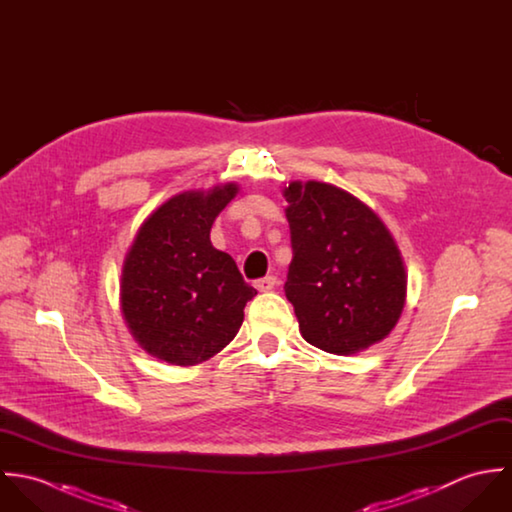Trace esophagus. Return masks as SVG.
Returning <instances> with one entry per match:
<instances>
[{"label":"esophagus","instance_id":"34e87169","mask_svg":"<svg viewBox=\"0 0 512 512\" xmlns=\"http://www.w3.org/2000/svg\"><path fill=\"white\" fill-rule=\"evenodd\" d=\"M254 286H256L258 292H270V290H274L278 286V278L276 276H266V278L256 280Z\"/></svg>","mask_w":512,"mask_h":512}]
</instances>
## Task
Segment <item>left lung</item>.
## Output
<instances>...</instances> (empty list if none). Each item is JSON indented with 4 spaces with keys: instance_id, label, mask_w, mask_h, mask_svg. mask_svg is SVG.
<instances>
[{
    "instance_id": "1",
    "label": "left lung",
    "mask_w": 512,
    "mask_h": 512,
    "mask_svg": "<svg viewBox=\"0 0 512 512\" xmlns=\"http://www.w3.org/2000/svg\"><path fill=\"white\" fill-rule=\"evenodd\" d=\"M293 258L284 286L301 337L333 355H355L396 327L408 276L378 215L321 181L284 189Z\"/></svg>"
}]
</instances>
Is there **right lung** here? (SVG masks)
Listing matches in <instances>:
<instances>
[{"label": "right lung", "mask_w": 512, "mask_h": 512, "mask_svg": "<svg viewBox=\"0 0 512 512\" xmlns=\"http://www.w3.org/2000/svg\"><path fill=\"white\" fill-rule=\"evenodd\" d=\"M236 193V183H224L171 197L144 220L126 254L122 315L159 361L193 366L215 357L236 337L244 305L258 293L211 242L213 222Z\"/></svg>", "instance_id": "add662e5"}]
</instances>
